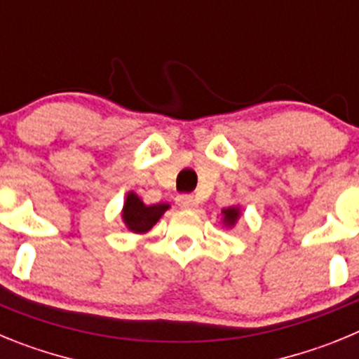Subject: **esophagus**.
<instances>
[{
	"instance_id": "34e87169",
	"label": "esophagus",
	"mask_w": 359,
	"mask_h": 359,
	"mask_svg": "<svg viewBox=\"0 0 359 359\" xmlns=\"http://www.w3.org/2000/svg\"><path fill=\"white\" fill-rule=\"evenodd\" d=\"M176 203H177V207L185 208V210H194V208L198 207V203H196V198H194V196H190V194L177 196Z\"/></svg>"
}]
</instances>
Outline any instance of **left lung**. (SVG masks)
Wrapping results in <instances>:
<instances>
[{"label":"left lung","mask_w":359,"mask_h":359,"mask_svg":"<svg viewBox=\"0 0 359 359\" xmlns=\"http://www.w3.org/2000/svg\"><path fill=\"white\" fill-rule=\"evenodd\" d=\"M221 214H223V224L226 228H233L237 224V221H239L241 217V208L237 207H228V208H223L221 210Z\"/></svg>","instance_id":"1"}]
</instances>
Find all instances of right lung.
Listing matches in <instances>:
<instances>
[{"instance_id":"right-lung-1","label":"right lung","mask_w":359,"mask_h":359,"mask_svg":"<svg viewBox=\"0 0 359 359\" xmlns=\"http://www.w3.org/2000/svg\"><path fill=\"white\" fill-rule=\"evenodd\" d=\"M169 208V203L145 205L135 192H129L123 201L122 221L133 233H147Z\"/></svg>"}]
</instances>
